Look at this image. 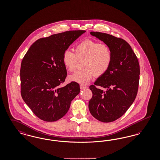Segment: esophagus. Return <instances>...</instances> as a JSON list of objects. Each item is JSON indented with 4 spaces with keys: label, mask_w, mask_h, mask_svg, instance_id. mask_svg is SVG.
<instances>
[{
    "label": "esophagus",
    "mask_w": 160,
    "mask_h": 160,
    "mask_svg": "<svg viewBox=\"0 0 160 160\" xmlns=\"http://www.w3.org/2000/svg\"><path fill=\"white\" fill-rule=\"evenodd\" d=\"M80 89H86V88H87L88 87L86 86H84V85H83V84H81L80 86Z\"/></svg>",
    "instance_id": "34e87169"
}]
</instances>
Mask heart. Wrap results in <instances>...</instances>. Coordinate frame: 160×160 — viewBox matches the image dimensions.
<instances>
[{"label":"heart","instance_id":"1","mask_svg":"<svg viewBox=\"0 0 160 160\" xmlns=\"http://www.w3.org/2000/svg\"><path fill=\"white\" fill-rule=\"evenodd\" d=\"M83 60V69L71 74L68 78L71 82L86 84L94 75L102 76L108 71L113 61L112 51L106 44L88 39L76 46L75 52L68 49L62 55L63 64L69 72L75 69L78 61Z\"/></svg>","mask_w":160,"mask_h":160}]
</instances>
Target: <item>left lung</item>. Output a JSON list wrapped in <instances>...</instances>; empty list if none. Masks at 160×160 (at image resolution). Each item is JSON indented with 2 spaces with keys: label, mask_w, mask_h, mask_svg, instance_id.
I'll list each match as a JSON object with an SVG mask.
<instances>
[{
  "label": "left lung",
  "mask_w": 160,
  "mask_h": 160,
  "mask_svg": "<svg viewBox=\"0 0 160 160\" xmlns=\"http://www.w3.org/2000/svg\"><path fill=\"white\" fill-rule=\"evenodd\" d=\"M90 33L110 47L113 61L106 73L89 86L92 97L89 109L99 121L113 122L121 118L136 99L140 79L139 63L124 39L98 32ZM96 85L100 88H97Z\"/></svg>",
  "instance_id": "left-lung-1"
}]
</instances>
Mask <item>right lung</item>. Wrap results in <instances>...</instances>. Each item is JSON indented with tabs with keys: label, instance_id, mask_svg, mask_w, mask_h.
Masks as SVG:
<instances>
[{
	"label": "right lung",
	"instance_id": "right-lung-1",
	"mask_svg": "<svg viewBox=\"0 0 160 160\" xmlns=\"http://www.w3.org/2000/svg\"><path fill=\"white\" fill-rule=\"evenodd\" d=\"M85 31H67L40 38L29 48L21 63V95L38 118L54 122L68 112L71 101L80 93L79 84L65 86L67 69L62 55Z\"/></svg>",
	"mask_w": 160,
	"mask_h": 160
}]
</instances>
